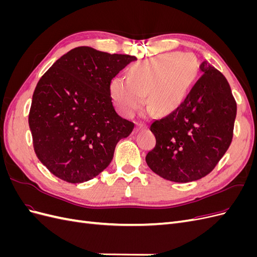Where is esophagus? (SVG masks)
<instances>
[{
	"instance_id": "esophagus-1",
	"label": "esophagus",
	"mask_w": 257,
	"mask_h": 257,
	"mask_svg": "<svg viewBox=\"0 0 257 257\" xmlns=\"http://www.w3.org/2000/svg\"><path fill=\"white\" fill-rule=\"evenodd\" d=\"M144 128H146V125H145V124H141V123H136V128H135V131H136V132H138V131H141V130H144Z\"/></svg>"
}]
</instances>
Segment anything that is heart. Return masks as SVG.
I'll list each match as a JSON object with an SVG mask.
<instances>
[{
    "label": "heart",
    "mask_w": 257,
    "mask_h": 257,
    "mask_svg": "<svg viewBox=\"0 0 257 257\" xmlns=\"http://www.w3.org/2000/svg\"><path fill=\"white\" fill-rule=\"evenodd\" d=\"M197 74V62L191 54L170 52L131 66L128 78L115 77L110 95L118 111L133 116L147 103L158 113L179 107Z\"/></svg>",
    "instance_id": "obj_1"
}]
</instances>
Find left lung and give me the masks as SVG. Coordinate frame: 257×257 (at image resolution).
<instances>
[{
	"instance_id": "left-lung-1",
	"label": "left lung",
	"mask_w": 257,
	"mask_h": 257,
	"mask_svg": "<svg viewBox=\"0 0 257 257\" xmlns=\"http://www.w3.org/2000/svg\"><path fill=\"white\" fill-rule=\"evenodd\" d=\"M203 75L177 109L151 123L157 144L146 155L153 173L174 182H191L211 173L227 151L237 113L224 75L204 61Z\"/></svg>"
}]
</instances>
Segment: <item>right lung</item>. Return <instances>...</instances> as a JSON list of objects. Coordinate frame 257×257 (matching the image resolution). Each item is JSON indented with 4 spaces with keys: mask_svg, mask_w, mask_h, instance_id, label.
<instances>
[{
    "mask_svg": "<svg viewBox=\"0 0 257 257\" xmlns=\"http://www.w3.org/2000/svg\"><path fill=\"white\" fill-rule=\"evenodd\" d=\"M137 60L77 47L57 60L37 82L29 113L36 157L69 183L91 180L110 164L114 148L134 130L115 112L110 82Z\"/></svg>",
    "mask_w": 257,
    "mask_h": 257,
    "instance_id": "add662e5",
    "label": "right lung"
}]
</instances>
